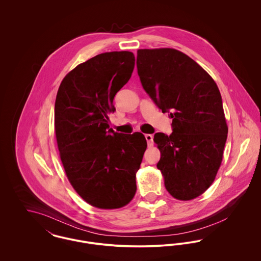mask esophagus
<instances>
[{
	"label": "esophagus",
	"instance_id": "1",
	"mask_svg": "<svg viewBox=\"0 0 261 261\" xmlns=\"http://www.w3.org/2000/svg\"><path fill=\"white\" fill-rule=\"evenodd\" d=\"M145 138H146V140H147L148 145L151 146V145H152V139H153V136H152L151 134H146Z\"/></svg>",
	"mask_w": 261,
	"mask_h": 261
}]
</instances>
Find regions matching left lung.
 Masks as SVG:
<instances>
[{
  "instance_id": "obj_1",
  "label": "left lung",
  "mask_w": 261,
  "mask_h": 261,
  "mask_svg": "<svg viewBox=\"0 0 261 261\" xmlns=\"http://www.w3.org/2000/svg\"><path fill=\"white\" fill-rule=\"evenodd\" d=\"M137 68L144 90L172 118L171 135L153 137L164 186L175 199H195L211 187L223 158L228 127L219 89L200 65L175 49L138 50Z\"/></svg>"
}]
</instances>
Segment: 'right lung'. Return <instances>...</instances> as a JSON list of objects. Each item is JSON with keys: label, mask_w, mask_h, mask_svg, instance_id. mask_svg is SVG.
Masks as SVG:
<instances>
[{"label": "right lung", "mask_w": 261, "mask_h": 261, "mask_svg": "<svg viewBox=\"0 0 261 261\" xmlns=\"http://www.w3.org/2000/svg\"><path fill=\"white\" fill-rule=\"evenodd\" d=\"M134 66L131 51L99 54L66 75L57 94L55 130L63 168L77 194L98 208H120L136 193L146 138L114 132L109 124L114 96Z\"/></svg>", "instance_id": "obj_1"}]
</instances>
